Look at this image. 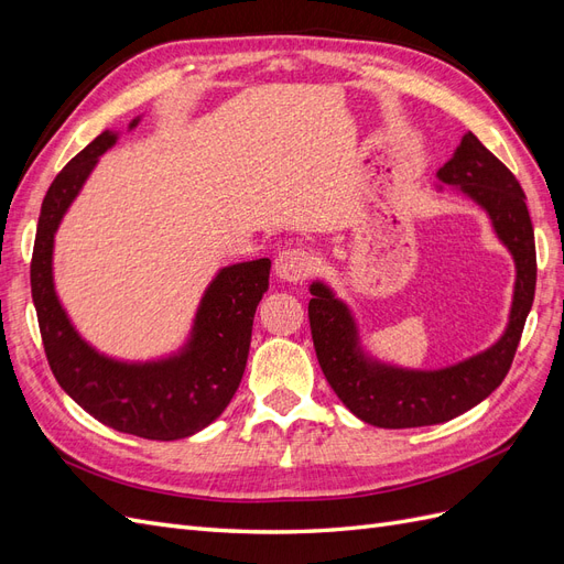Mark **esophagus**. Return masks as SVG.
I'll list each match as a JSON object with an SVG mask.
<instances>
[{"label": "esophagus", "mask_w": 564, "mask_h": 564, "mask_svg": "<svg viewBox=\"0 0 564 564\" xmlns=\"http://www.w3.org/2000/svg\"><path fill=\"white\" fill-rule=\"evenodd\" d=\"M311 272H313V259H311L308 251L292 247V249H282L275 256V275L282 282L299 284L305 278H308Z\"/></svg>", "instance_id": "34e87169"}]
</instances>
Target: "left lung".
Here are the masks:
<instances>
[{"instance_id":"1","label":"left lung","mask_w":564,"mask_h":564,"mask_svg":"<svg viewBox=\"0 0 564 564\" xmlns=\"http://www.w3.org/2000/svg\"><path fill=\"white\" fill-rule=\"evenodd\" d=\"M437 178L487 212L494 232L516 261L513 303L506 332L487 350L442 369H404L369 355L348 303L327 282L315 280L308 317L319 367L338 400L357 419L379 429L445 423L489 398L513 365L524 319L534 303V228L518 178L470 131L460 139L452 160L437 169Z\"/></svg>"}]
</instances>
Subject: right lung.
I'll use <instances>...</instances> for the list:
<instances>
[{"label": "right lung", "instance_id": "1", "mask_svg": "<svg viewBox=\"0 0 564 564\" xmlns=\"http://www.w3.org/2000/svg\"><path fill=\"white\" fill-rule=\"evenodd\" d=\"M141 122L135 117L133 129ZM106 129L63 166L42 202L30 286L44 352L61 388L108 429L145 440H181L207 429L242 381L256 305L268 292L270 259L226 265L204 289L185 344L145 362L117 360L75 329L54 284V237L98 158L117 143Z\"/></svg>", "mask_w": 564, "mask_h": 564}]
</instances>
